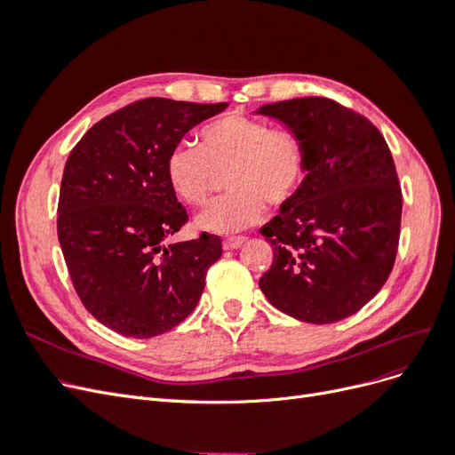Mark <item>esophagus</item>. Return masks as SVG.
<instances>
[{"label":"esophagus","mask_w":455,"mask_h":455,"mask_svg":"<svg viewBox=\"0 0 455 455\" xmlns=\"http://www.w3.org/2000/svg\"><path fill=\"white\" fill-rule=\"evenodd\" d=\"M246 241V237L243 235H231L224 239V249H239V246Z\"/></svg>","instance_id":"34e87169"}]
</instances>
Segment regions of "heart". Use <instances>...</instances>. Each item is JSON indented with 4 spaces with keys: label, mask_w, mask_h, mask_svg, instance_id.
<instances>
[{
    "label": "heart",
    "mask_w": 455,
    "mask_h": 455,
    "mask_svg": "<svg viewBox=\"0 0 455 455\" xmlns=\"http://www.w3.org/2000/svg\"><path fill=\"white\" fill-rule=\"evenodd\" d=\"M226 172L229 194L197 218L204 231H239L264 218L266 203L273 209L291 204L307 180V146L291 127L231 114L204 125L199 146L176 144L164 161L171 189L191 206L209 201L220 174Z\"/></svg>",
    "instance_id": "obj_1"
}]
</instances>
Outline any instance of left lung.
I'll list each match as a JSON object with an SVG mask.
<instances>
[{"mask_svg":"<svg viewBox=\"0 0 455 455\" xmlns=\"http://www.w3.org/2000/svg\"><path fill=\"white\" fill-rule=\"evenodd\" d=\"M258 112L298 131L309 157L304 189L259 229L273 246L261 292L298 321L347 319L379 292L396 259L403 189L391 149L371 121L324 96Z\"/></svg>","mask_w":455,"mask_h":455,"instance_id":"1","label":"left lung"}]
</instances>
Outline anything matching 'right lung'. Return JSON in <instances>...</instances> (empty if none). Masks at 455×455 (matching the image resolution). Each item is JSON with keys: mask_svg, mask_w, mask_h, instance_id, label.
Masks as SVG:
<instances>
[{"mask_svg": "<svg viewBox=\"0 0 455 455\" xmlns=\"http://www.w3.org/2000/svg\"><path fill=\"white\" fill-rule=\"evenodd\" d=\"M226 102L142 99L106 116L66 161L57 231L81 304L127 338L169 332L196 309L222 239L164 244L188 222L164 174L169 151Z\"/></svg>", "mask_w": 455, "mask_h": 455, "instance_id": "1", "label": "right lung"}]
</instances>
